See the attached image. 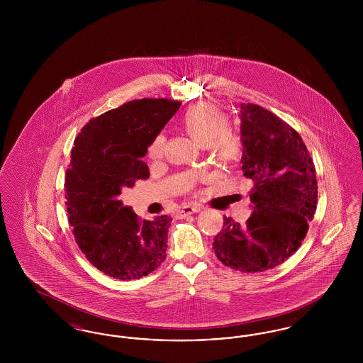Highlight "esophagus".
Masks as SVG:
<instances>
[{
    "label": "esophagus",
    "mask_w": 363,
    "mask_h": 363,
    "mask_svg": "<svg viewBox=\"0 0 363 363\" xmlns=\"http://www.w3.org/2000/svg\"><path fill=\"white\" fill-rule=\"evenodd\" d=\"M203 208L200 207V206H185V207L181 208L179 209V212H178V216L179 218H185V216H188V215H191V213H196V212H200Z\"/></svg>",
    "instance_id": "1"
}]
</instances>
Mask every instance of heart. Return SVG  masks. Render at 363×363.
<instances>
[{
  "instance_id": "heart-1",
  "label": "heart",
  "mask_w": 363,
  "mask_h": 363,
  "mask_svg": "<svg viewBox=\"0 0 363 363\" xmlns=\"http://www.w3.org/2000/svg\"><path fill=\"white\" fill-rule=\"evenodd\" d=\"M181 126L201 147H209L213 156L223 162L235 157V143L227 129V118L222 110L211 104H194L181 117ZM164 136L157 135L148 147V156L159 159L164 151Z\"/></svg>"
}]
</instances>
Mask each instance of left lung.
<instances>
[{
    "instance_id": "obj_1",
    "label": "left lung",
    "mask_w": 363,
    "mask_h": 363,
    "mask_svg": "<svg viewBox=\"0 0 363 363\" xmlns=\"http://www.w3.org/2000/svg\"><path fill=\"white\" fill-rule=\"evenodd\" d=\"M242 172L253 182L246 225L223 218L216 257L241 272H262L293 256L317 206V179L301 136L274 113L242 104Z\"/></svg>"
}]
</instances>
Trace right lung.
Instances as JSON below:
<instances>
[{
  "label": "right lung",
  "mask_w": 363,
  "mask_h": 363,
  "mask_svg": "<svg viewBox=\"0 0 363 363\" xmlns=\"http://www.w3.org/2000/svg\"><path fill=\"white\" fill-rule=\"evenodd\" d=\"M169 99H141L92 118L74 140L65 178L72 233L86 259L108 277H147L164 259L172 218L140 220L122 191L150 177L143 160L178 111Z\"/></svg>",
  "instance_id": "1"
}]
</instances>
